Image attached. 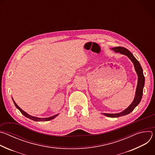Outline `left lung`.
I'll return each mask as SVG.
<instances>
[{
  "instance_id": "left-lung-1",
  "label": "left lung",
  "mask_w": 155,
  "mask_h": 155,
  "mask_svg": "<svg viewBox=\"0 0 155 155\" xmlns=\"http://www.w3.org/2000/svg\"><path fill=\"white\" fill-rule=\"evenodd\" d=\"M112 50H114L116 53H120L122 54L127 56L130 60L134 64V68L136 70V72L138 76V81H137V85L136 88V95L134 97V99L131 103V104L126 108L124 111L118 113V114H102L106 117H110V118H118L121 116H124L126 115H127L130 114L132 111H133V110L136 108V106L140 103L143 94V89L145 84V77L143 73V70L141 67V65L139 63V62L137 60V59L133 56L127 49L125 48L124 47H114L112 48Z\"/></svg>"
}]
</instances>
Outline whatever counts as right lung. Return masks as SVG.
<instances>
[{
  "label": "right lung",
  "instance_id": "right-lung-1",
  "mask_svg": "<svg viewBox=\"0 0 155 155\" xmlns=\"http://www.w3.org/2000/svg\"><path fill=\"white\" fill-rule=\"evenodd\" d=\"M13 101L14 104H15V105L16 106V107L19 110V111L21 112V113L22 114H23L24 116H25L26 117H27V118H29V119H31V120H32L35 121H50V120H51L54 119L55 117H56L58 115V114H57V115H54V116H53V117H48V118H37V117H32V116H31V115L28 114H27L26 112H25V111H23V110H22V109L16 104V102L14 101L13 99Z\"/></svg>",
  "mask_w": 155,
  "mask_h": 155
}]
</instances>
